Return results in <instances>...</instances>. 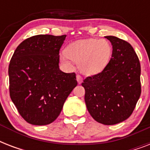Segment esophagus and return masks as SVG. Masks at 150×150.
<instances>
[{
	"label": "esophagus",
	"mask_w": 150,
	"mask_h": 150,
	"mask_svg": "<svg viewBox=\"0 0 150 150\" xmlns=\"http://www.w3.org/2000/svg\"><path fill=\"white\" fill-rule=\"evenodd\" d=\"M76 79H77L79 84H81L82 82V80H83V79H82V77L80 75H76Z\"/></svg>",
	"instance_id": "1"
}]
</instances>
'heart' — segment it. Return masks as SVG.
Segmentation results:
<instances>
[{
  "instance_id": "b5f03b06",
  "label": "heart",
  "mask_w": 150,
  "mask_h": 150,
  "mask_svg": "<svg viewBox=\"0 0 150 150\" xmlns=\"http://www.w3.org/2000/svg\"><path fill=\"white\" fill-rule=\"evenodd\" d=\"M112 47L106 40L89 39L71 43L65 49L61 60L67 65H71V59L78 64L80 71L93 75L104 70L112 56Z\"/></svg>"
}]
</instances>
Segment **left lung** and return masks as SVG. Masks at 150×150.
Returning a JSON list of instances; mask_svg holds the SVG:
<instances>
[{
	"label": "left lung",
	"mask_w": 150,
	"mask_h": 150,
	"mask_svg": "<svg viewBox=\"0 0 150 150\" xmlns=\"http://www.w3.org/2000/svg\"><path fill=\"white\" fill-rule=\"evenodd\" d=\"M112 44L111 59L104 70L83 80L85 102L99 123L116 125L132 114L141 95V67L130 43L107 36Z\"/></svg>",
	"instance_id": "obj_1"
}]
</instances>
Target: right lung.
<instances>
[{
  "instance_id": "add662e5",
  "label": "right lung",
  "mask_w": 150,
  "mask_h": 150,
  "mask_svg": "<svg viewBox=\"0 0 150 150\" xmlns=\"http://www.w3.org/2000/svg\"><path fill=\"white\" fill-rule=\"evenodd\" d=\"M66 35H37L18 46L8 67L11 99L28 123L46 125L57 119L77 86L75 73L59 68Z\"/></svg>"
}]
</instances>
